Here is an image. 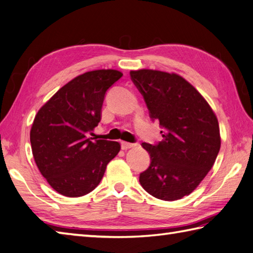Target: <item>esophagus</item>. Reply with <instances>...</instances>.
<instances>
[{"mask_svg":"<svg viewBox=\"0 0 253 253\" xmlns=\"http://www.w3.org/2000/svg\"><path fill=\"white\" fill-rule=\"evenodd\" d=\"M134 145H135V144L127 143V142H125V141L121 142V148L123 149V151H126V149H128V148H132Z\"/></svg>","mask_w":253,"mask_h":253,"instance_id":"obj_1","label":"esophagus"}]
</instances>
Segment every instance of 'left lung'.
<instances>
[{"label":"left lung","mask_w":253,"mask_h":253,"mask_svg":"<svg viewBox=\"0 0 253 253\" xmlns=\"http://www.w3.org/2000/svg\"><path fill=\"white\" fill-rule=\"evenodd\" d=\"M130 75L151 118L164 127L157 145L142 144L151 165L140 174V183L157 199H181L197 189L217 157V117L205 98L179 74L142 69Z\"/></svg>","instance_id":"left-lung-1"}]
</instances>
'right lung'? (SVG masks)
<instances>
[{
	"label": "right lung",
	"mask_w": 253,
	"mask_h": 253,
	"mask_svg": "<svg viewBox=\"0 0 253 253\" xmlns=\"http://www.w3.org/2000/svg\"><path fill=\"white\" fill-rule=\"evenodd\" d=\"M123 74L95 70L76 76L40 108L30 128L36 165L56 192L77 198L91 192L106 167L120 152V143L91 142L90 132L101 119L107 89Z\"/></svg>",
	"instance_id": "right-lung-1"
}]
</instances>
